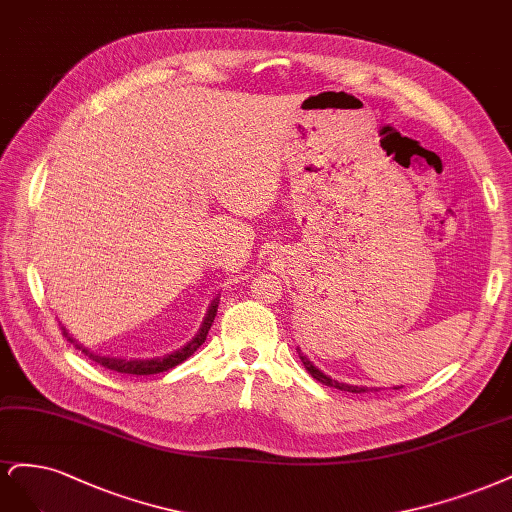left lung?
<instances>
[{
  "mask_svg": "<svg viewBox=\"0 0 512 512\" xmlns=\"http://www.w3.org/2000/svg\"><path fill=\"white\" fill-rule=\"evenodd\" d=\"M298 355H300V359H302V364H304V368L308 370V374L312 376V378H317L319 383H323V385H327V387H336V389H340V391H349V393H366V391H370L368 387H361V385H346V383H338V381H334V378H329L327 374H323L319 368H315V364H312V361L298 349ZM398 389V387H395Z\"/></svg>",
  "mask_w": 512,
  "mask_h": 512,
  "instance_id": "1",
  "label": "left lung"
}]
</instances>
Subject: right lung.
<instances>
[{"label": "right lung", "mask_w": 512, "mask_h": 512, "mask_svg": "<svg viewBox=\"0 0 512 512\" xmlns=\"http://www.w3.org/2000/svg\"><path fill=\"white\" fill-rule=\"evenodd\" d=\"M217 308H219V298L210 304L208 315H206V319H204V323H202V327H200V332L195 334L193 340H189L185 346H180L178 351H172V353L163 355V357H153V359H121V357L97 355V353H91L89 349H85V346H82V344H78V342L68 334V329H65V327H61V332H63L65 338H68V340L76 346L78 351L85 353L89 359L97 361V364H100V366H104V368H108V370H112V372H121V374L146 376V374L166 372V370H170V368H174V366H178V364H183L185 359H189L197 349H200V346H202L204 340H206V336H208V329H210L212 323H214V317H217Z\"/></svg>", "instance_id": "right-lung-1"}]
</instances>
